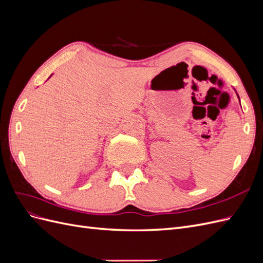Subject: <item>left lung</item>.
<instances>
[{"mask_svg": "<svg viewBox=\"0 0 263 263\" xmlns=\"http://www.w3.org/2000/svg\"><path fill=\"white\" fill-rule=\"evenodd\" d=\"M236 94H237V92H236ZM237 98H238V99H239V95H238V94H237ZM239 102H240V100H239Z\"/></svg>", "mask_w": 263, "mask_h": 263, "instance_id": "obj_1", "label": "left lung"}]
</instances>
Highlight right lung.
<instances>
[{
	"label": "right lung",
	"instance_id": "add662e5",
	"mask_svg": "<svg viewBox=\"0 0 263 263\" xmlns=\"http://www.w3.org/2000/svg\"><path fill=\"white\" fill-rule=\"evenodd\" d=\"M51 76H52V74H51ZM51 76H50V77H51ZM50 77H49V78H50Z\"/></svg>",
	"mask_w": 263,
	"mask_h": 263
}]
</instances>
